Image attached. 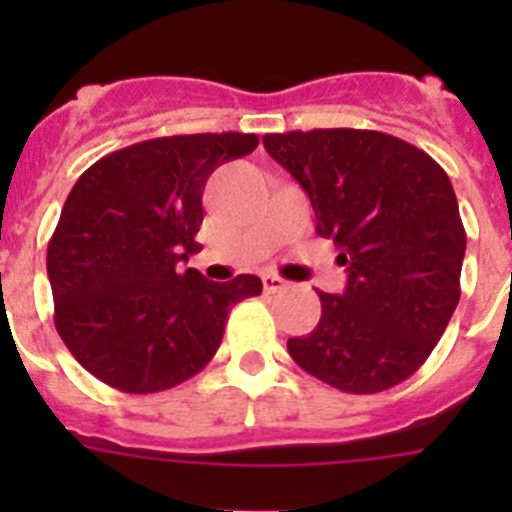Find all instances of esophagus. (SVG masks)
Returning <instances> with one entry per match:
<instances>
[{
	"label": "esophagus",
	"mask_w": 512,
	"mask_h": 512,
	"mask_svg": "<svg viewBox=\"0 0 512 512\" xmlns=\"http://www.w3.org/2000/svg\"><path fill=\"white\" fill-rule=\"evenodd\" d=\"M289 284L284 282L282 277H277V274H264V289L266 292H282V289H287Z\"/></svg>",
	"instance_id": "obj_1"
}]
</instances>
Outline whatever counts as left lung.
<instances>
[{
  "label": "left lung",
  "mask_w": 512,
  "mask_h": 512,
  "mask_svg": "<svg viewBox=\"0 0 512 512\" xmlns=\"http://www.w3.org/2000/svg\"><path fill=\"white\" fill-rule=\"evenodd\" d=\"M264 148L302 184L315 230L333 238L348 271L343 295L318 289L320 323L289 338V356L351 395L413 377L461 295L467 233L446 171L379 130L269 133Z\"/></svg>",
  "instance_id": "1"
}]
</instances>
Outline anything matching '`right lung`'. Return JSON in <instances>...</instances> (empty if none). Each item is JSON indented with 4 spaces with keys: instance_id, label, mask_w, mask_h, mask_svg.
<instances>
[{
    "instance_id": "obj_1",
    "label": "right lung",
    "mask_w": 512,
    "mask_h": 512,
    "mask_svg": "<svg viewBox=\"0 0 512 512\" xmlns=\"http://www.w3.org/2000/svg\"><path fill=\"white\" fill-rule=\"evenodd\" d=\"M259 146L253 133L153 138L107 153L79 176L48 243L53 320L74 359L130 395L202 372L228 312L261 295L259 277L210 282L184 269L200 251L212 171Z\"/></svg>"
}]
</instances>
